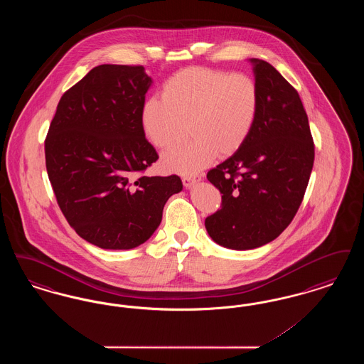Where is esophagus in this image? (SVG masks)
<instances>
[{"instance_id":"obj_1","label":"esophagus","mask_w":364,"mask_h":364,"mask_svg":"<svg viewBox=\"0 0 364 364\" xmlns=\"http://www.w3.org/2000/svg\"><path fill=\"white\" fill-rule=\"evenodd\" d=\"M202 177H200V174H191V176H184L181 180H183V184H184V187H187V188H190L192 187L196 181H199Z\"/></svg>"}]
</instances>
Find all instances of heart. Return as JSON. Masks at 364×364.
<instances>
[{
    "label": "heart",
    "instance_id": "1",
    "mask_svg": "<svg viewBox=\"0 0 364 364\" xmlns=\"http://www.w3.org/2000/svg\"><path fill=\"white\" fill-rule=\"evenodd\" d=\"M162 98L150 97L140 113L141 129L156 149L187 135L193 139L162 156L165 169L193 173L218 156H232L250 138L259 112L257 82L244 73L190 67L172 75Z\"/></svg>",
    "mask_w": 364,
    "mask_h": 364
}]
</instances>
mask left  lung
Segmentation results:
<instances>
[{"label": "left lung", "instance_id": "1", "mask_svg": "<svg viewBox=\"0 0 364 364\" xmlns=\"http://www.w3.org/2000/svg\"><path fill=\"white\" fill-rule=\"evenodd\" d=\"M251 61L260 95L255 127L239 151L208 172L223 200L205 226L214 242L232 250L264 245L292 223L315 156L309 117L294 87L269 63Z\"/></svg>", "mask_w": 364, "mask_h": 364}]
</instances>
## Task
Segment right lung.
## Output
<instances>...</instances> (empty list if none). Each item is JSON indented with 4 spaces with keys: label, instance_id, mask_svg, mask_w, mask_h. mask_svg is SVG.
<instances>
[{
    "label": "right lung",
    "instance_id": "1",
    "mask_svg": "<svg viewBox=\"0 0 364 364\" xmlns=\"http://www.w3.org/2000/svg\"><path fill=\"white\" fill-rule=\"evenodd\" d=\"M151 79L141 65L104 64L67 90L45 139L57 203L75 232L105 250L149 240L178 176H144L158 159L140 113Z\"/></svg>",
    "mask_w": 364,
    "mask_h": 364
}]
</instances>
